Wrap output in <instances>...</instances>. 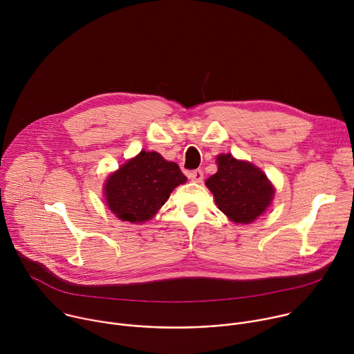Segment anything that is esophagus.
I'll list each match as a JSON object with an SVG mask.
<instances>
[{
  "instance_id": "obj_1",
  "label": "esophagus",
  "mask_w": 354,
  "mask_h": 354,
  "mask_svg": "<svg viewBox=\"0 0 354 354\" xmlns=\"http://www.w3.org/2000/svg\"><path fill=\"white\" fill-rule=\"evenodd\" d=\"M203 176H205V174H203V171H201V169H194V171L189 172V178L193 182H201V180H203Z\"/></svg>"
}]
</instances>
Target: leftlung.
I'll return each mask as SVG.
<instances>
[{"label": "left lung", "mask_w": 354, "mask_h": 354, "mask_svg": "<svg viewBox=\"0 0 354 354\" xmlns=\"http://www.w3.org/2000/svg\"><path fill=\"white\" fill-rule=\"evenodd\" d=\"M217 164V174L212 175L206 185L213 192L218 209L235 223L248 224L257 220L273 197V186L266 175L231 154L218 156Z\"/></svg>", "instance_id": "8db88e82"}]
</instances>
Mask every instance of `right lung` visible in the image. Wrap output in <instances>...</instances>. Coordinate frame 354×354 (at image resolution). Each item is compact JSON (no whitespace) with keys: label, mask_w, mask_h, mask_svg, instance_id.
<instances>
[{"label":"right lung","mask_w":354,"mask_h":354,"mask_svg":"<svg viewBox=\"0 0 354 354\" xmlns=\"http://www.w3.org/2000/svg\"><path fill=\"white\" fill-rule=\"evenodd\" d=\"M186 176L175 162L158 153H141L120 167L105 183L109 209L123 221L144 223L154 217L171 192Z\"/></svg>","instance_id":"obj_1"}]
</instances>
